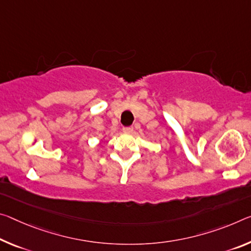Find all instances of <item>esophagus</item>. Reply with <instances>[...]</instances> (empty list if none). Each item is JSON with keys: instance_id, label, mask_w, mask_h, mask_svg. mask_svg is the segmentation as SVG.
<instances>
[{"instance_id": "1", "label": "esophagus", "mask_w": 251, "mask_h": 251, "mask_svg": "<svg viewBox=\"0 0 251 251\" xmlns=\"http://www.w3.org/2000/svg\"><path fill=\"white\" fill-rule=\"evenodd\" d=\"M133 127H124V128H123V132L124 133H126V134H130L133 132Z\"/></svg>"}]
</instances>
